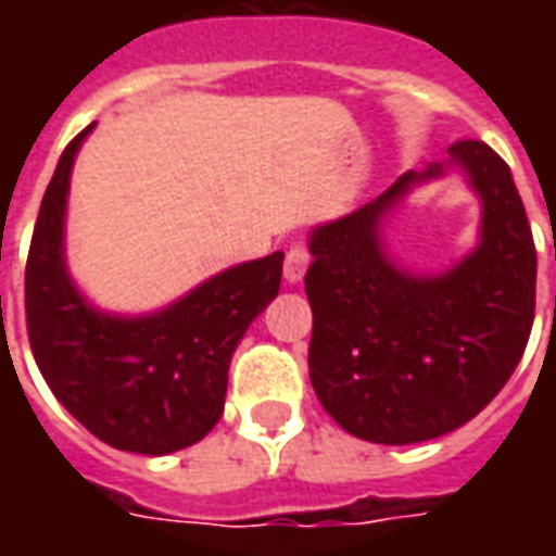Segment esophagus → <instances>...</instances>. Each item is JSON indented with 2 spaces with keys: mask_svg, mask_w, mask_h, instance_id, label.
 <instances>
[{
  "mask_svg": "<svg viewBox=\"0 0 556 556\" xmlns=\"http://www.w3.org/2000/svg\"><path fill=\"white\" fill-rule=\"evenodd\" d=\"M306 267H309V250L303 247V243H294L289 247V253H286V265H282V277L286 282H301L303 274H306Z\"/></svg>",
  "mask_w": 556,
  "mask_h": 556,
  "instance_id": "34e87169",
  "label": "esophagus"
}]
</instances>
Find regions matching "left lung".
I'll return each mask as SVG.
<instances>
[{
    "instance_id": "8db88e82",
    "label": "left lung",
    "mask_w": 556,
    "mask_h": 556,
    "mask_svg": "<svg viewBox=\"0 0 556 556\" xmlns=\"http://www.w3.org/2000/svg\"><path fill=\"white\" fill-rule=\"evenodd\" d=\"M450 160L482 202L479 243L434 277L396 267L387 214L443 166L405 172L390 190L309 235V378L342 429L372 443H419L465 426L521 361L536 309V247L513 172L485 142Z\"/></svg>"
}]
</instances>
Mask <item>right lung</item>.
<instances>
[{"instance_id": "1", "label": "right lung", "mask_w": 556, "mask_h": 556, "mask_svg": "<svg viewBox=\"0 0 556 556\" xmlns=\"http://www.w3.org/2000/svg\"><path fill=\"white\" fill-rule=\"evenodd\" d=\"M91 127L67 142L38 211L26 262L29 345L53 396L94 438L166 455L223 417L231 354L277 298L282 253L229 267L151 315L101 313L65 265L71 169Z\"/></svg>"}]
</instances>
